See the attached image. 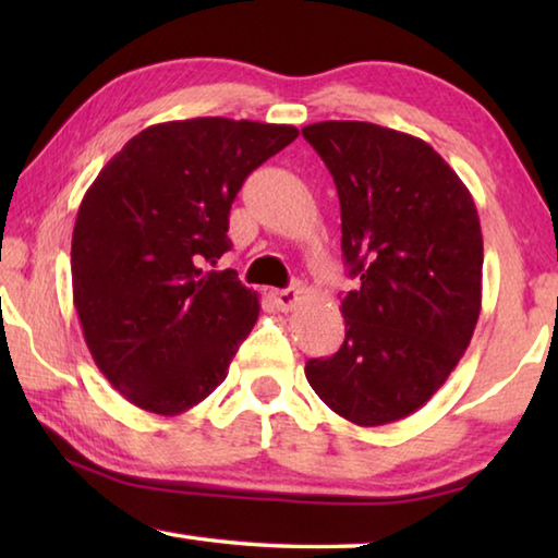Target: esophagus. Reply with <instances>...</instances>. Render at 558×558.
<instances>
[{
    "label": "esophagus",
    "instance_id": "esophagus-1",
    "mask_svg": "<svg viewBox=\"0 0 558 558\" xmlns=\"http://www.w3.org/2000/svg\"><path fill=\"white\" fill-rule=\"evenodd\" d=\"M270 295H272V300H276V305H278L280 310H292L302 298H305V288H302L300 282H292L290 288H286V290H272Z\"/></svg>",
    "mask_w": 558,
    "mask_h": 558
}]
</instances>
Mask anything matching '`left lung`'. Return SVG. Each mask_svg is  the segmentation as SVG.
<instances>
[{"label": "left lung", "mask_w": 558, "mask_h": 558, "mask_svg": "<svg viewBox=\"0 0 558 558\" xmlns=\"http://www.w3.org/2000/svg\"><path fill=\"white\" fill-rule=\"evenodd\" d=\"M335 177L342 253L359 288L344 344L305 376L356 426L401 421L436 393L483 307V231L472 194L421 137L359 120L302 128Z\"/></svg>", "instance_id": "8db88e82"}]
</instances>
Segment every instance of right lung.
<instances>
[{"mask_svg":"<svg viewBox=\"0 0 558 558\" xmlns=\"http://www.w3.org/2000/svg\"><path fill=\"white\" fill-rule=\"evenodd\" d=\"M295 137L253 120L159 122L88 186L71 241L73 305L93 362L137 409L179 415L229 376L260 313L235 270H216L231 204Z\"/></svg>","mask_w":558,"mask_h":558,"instance_id":"right-lung-1","label":"right lung"}]
</instances>
